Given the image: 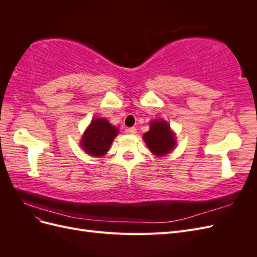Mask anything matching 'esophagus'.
<instances>
[{
  "mask_svg": "<svg viewBox=\"0 0 257 257\" xmlns=\"http://www.w3.org/2000/svg\"><path fill=\"white\" fill-rule=\"evenodd\" d=\"M127 132L130 134H136L137 133V128L136 127H130L127 128Z\"/></svg>",
  "mask_w": 257,
  "mask_h": 257,
  "instance_id": "obj_1",
  "label": "esophagus"
}]
</instances>
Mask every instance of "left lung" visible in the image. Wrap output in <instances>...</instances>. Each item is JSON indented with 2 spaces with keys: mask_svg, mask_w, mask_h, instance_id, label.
Listing matches in <instances>:
<instances>
[{
  "mask_svg": "<svg viewBox=\"0 0 257 257\" xmlns=\"http://www.w3.org/2000/svg\"><path fill=\"white\" fill-rule=\"evenodd\" d=\"M145 142L155 155H165L174 149L175 135L165 121H153L150 131L144 135Z\"/></svg>",
  "mask_w": 257,
  "mask_h": 257,
  "instance_id": "1",
  "label": "left lung"
}]
</instances>
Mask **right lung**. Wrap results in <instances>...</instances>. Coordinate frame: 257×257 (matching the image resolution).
I'll return each instance as SVG.
<instances>
[{"instance_id":"1","label":"right lung","mask_w":257,"mask_h":257,"mask_svg":"<svg viewBox=\"0 0 257 257\" xmlns=\"http://www.w3.org/2000/svg\"><path fill=\"white\" fill-rule=\"evenodd\" d=\"M118 134L116 127L110 125L106 119H95L90 124L89 128L81 139V147L85 152L93 157H102L108 150Z\"/></svg>"}]
</instances>
